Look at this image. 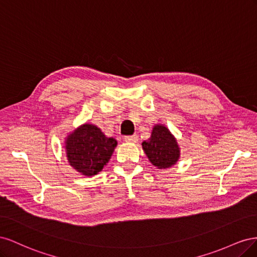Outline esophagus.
Returning a JSON list of instances; mask_svg holds the SVG:
<instances>
[{
    "instance_id": "esophagus-1",
    "label": "esophagus",
    "mask_w": 257,
    "mask_h": 257,
    "mask_svg": "<svg viewBox=\"0 0 257 257\" xmlns=\"http://www.w3.org/2000/svg\"><path fill=\"white\" fill-rule=\"evenodd\" d=\"M124 141H125L126 143H137L138 136L136 134L131 135V136H125V137H124Z\"/></svg>"
}]
</instances>
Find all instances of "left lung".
I'll return each mask as SVG.
<instances>
[{
  "label": "left lung",
  "instance_id": "obj_1",
  "mask_svg": "<svg viewBox=\"0 0 257 257\" xmlns=\"http://www.w3.org/2000/svg\"><path fill=\"white\" fill-rule=\"evenodd\" d=\"M143 149L149 161L158 168H168L175 165L180 155L175 137L163 125L153 127L151 138L143 143Z\"/></svg>",
  "mask_w": 257,
  "mask_h": 257
}]
</instances>
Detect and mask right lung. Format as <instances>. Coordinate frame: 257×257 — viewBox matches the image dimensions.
<instances>
[{"label": "right lung", "instance_id": "add662e5", "mask_svg": "<svg viewBox=\"0 0 257 257\" xmlns=\"http://www.w3.org/2000/svg\"><path fill=\"white\" fill-rule=\"evenodd\" d=\"M116 145L114 138L106 137L97 126L84 124L67 137V160L77 172L94 176L109 161Z\"/></svg>", "mask_w": 257, "mask_h": 257}]
</instances>
